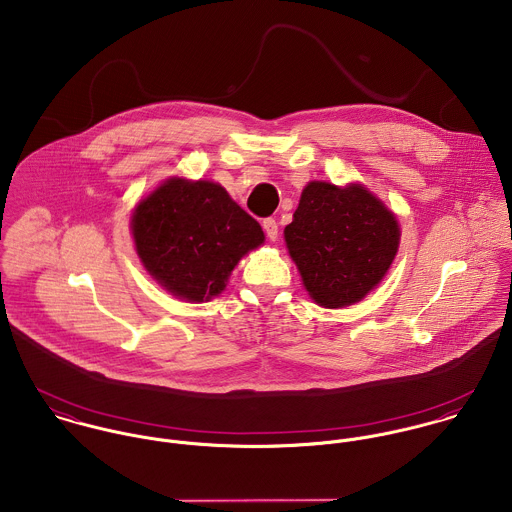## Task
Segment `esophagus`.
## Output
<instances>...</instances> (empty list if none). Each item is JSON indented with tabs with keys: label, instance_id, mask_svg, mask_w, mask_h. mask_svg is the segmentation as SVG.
<instances>
[{
	"label": "esophagus",
	"instance_id": "34e87169",
	"mask_svg": "<svg viewBox=\"0 0 512 512\" xmlns=\"http://www.w3.org/2000/svg\"><path fill=\"white\" fill-rule=\"evenodd\" d=\"M262 226H264V230H266V236H268L272 242H276V240H278V222H276L274 218H266Z\"/></svg>",
	"mask_w": 512,
	"mask_h": 512
}]
</instances>
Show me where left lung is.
<instances>
[{
  "mask_svg": "<svg viewBox=\"0 0 512 512\" xmlns=\"http://www.w3.org/2000/svg\"><path fill=\"white\" fill-rule=\"evenodd\" d=\"M399 236L395 214L365 186L322 180L308 182L284 228L304 288L324 308L363 300L387 274Z\"/></svg>",
  "mask_w": 512,
  "mask_h": 512,
  "instance_id": "left-lung-1",
  "label": "left lung"
}]
</instances>
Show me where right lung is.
Listing matches in <instances>:
<instances>
[{"mask_svg": "<svg viewBox=\"0 0 512 512\" xmlns=\"http://www.w3.org/2000/svg\"><path fill=\"white\" fill-rule=\"evenodd\" d=\"M131 230L147 272L188 302L218 296L240 258L264 242L260 224L220 184L176 176L137 204Z\"/></svg>", "mask_w": 512, "mask_h": 512, "instance_id": "obj_1", "label": "right lung"}]
</instances>
